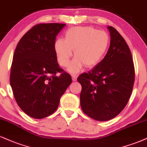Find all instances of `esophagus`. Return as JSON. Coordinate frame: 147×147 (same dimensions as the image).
Masks as SVG:
<instances>
[{
	"label": "esophagus",
	"instance_id": "1",
	"mask_svg": "<svg viewBox=\"0 0 147 147\" xmlns=\"http://www.w3.org/2000/svg\"><path fill=\"white\" fill-rule=\"evenodd\" d=\"M71 78H72V80L73 81H76L77 80V76L76 75H72L71 76Z\"/></svg>",
	"mask_w": 147,
	"mask_h": 147
}]
</instances>
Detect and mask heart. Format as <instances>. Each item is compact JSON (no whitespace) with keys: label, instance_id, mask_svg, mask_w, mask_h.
<instances>
[{"label":"heart","instance_id":"b5f03b06","mask_svg":"<svg viewBox=\"0 0 147 147\" xmlns=\"http://www.w3.org/2000/svg\"><path fill=\"white\" fill-rule=\"evenodd\" d=\"M110 44V37L104 31L91 27H76L65 34V40L57 39L54 51L61 66L67 67L74 50L75 58L69 65L68 71L76 74L84 65L93 67L104 58Z\"/></svg>","mask_w":147,"mask_h":147}]
</instances>
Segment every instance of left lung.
Returning a JSON list of instances; mask_svg holds the SVG:
<instances>
[{
	"instance_id": "left-lung-1",
	"label": "left lung",
	"mask_w": 147,
	"mask_h": 147,
	"mask_svg": "<svg viewBox=\"0 0 147 147\" xmlns=\"http://www.w3.org/2000/svg\"><path fill=\"white\" fill-rule=\"evenodd\" d=\"M107 28L111 42L106 56L77 80L82 85L80 105L86 115L98 121L115 118L125 107L135 80L134 62L125 39L113 27Z\"/></svg>"
}]
</instances>
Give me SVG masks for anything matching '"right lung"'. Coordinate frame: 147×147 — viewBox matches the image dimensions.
Masks as SVG:
<instances>
[{
  "label": "right lung",
  "mask_w": 147,
  "mask_h": 147,
  "mask_svg": "<svg viewBox=\"0 0 147 147\" xmlns=\"http://www.w3.org/2000/svg\"><path fill=\"white\" fill-rule=\"evenodd\" d=\"M65 25H36L16 48L10 84L17 104L33 118H44L54 113L72 82L69 74L60 68L54 51L56 36ZM58 73L61 74L57 76Z\"/></svg>",
  "instance_id": "1"
}]
</instances>
